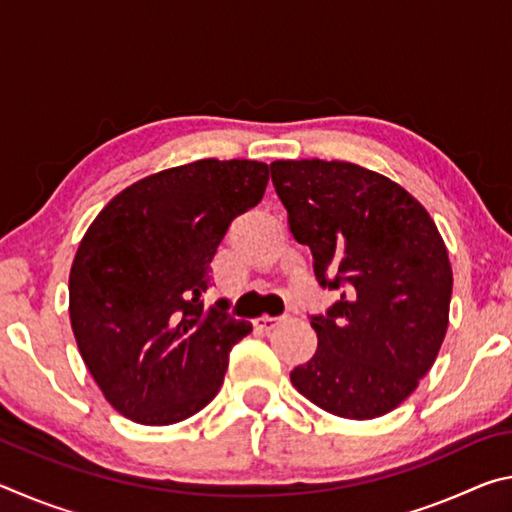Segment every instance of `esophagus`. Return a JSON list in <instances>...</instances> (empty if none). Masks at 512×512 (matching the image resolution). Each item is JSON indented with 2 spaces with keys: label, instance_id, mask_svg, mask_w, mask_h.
<instances>
[{
  "label": "esophagus",
  "instance_id": "34e87169",
  "mask_svg": "<svg viewBox=\"0 0 512 512\" xmlns=\"http://www.w3.org/2000/svg\"><path fill=\"white\" fill-rule=\"evenodd\" d=\"M287 318H289V316H277V318H273V316H262V318L255 320V327L262 329V332H271V329H275L277 325L284 323V320H287Z\"/></svg>",
  "mask_w": 512,
  "mask_h": 512
}]
</instances>
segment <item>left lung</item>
I'll list each match as a JSON object with an SVG mask.
<instances>
[{
	"mask_svg": "<svg viewBox=\"0 0 512 512\" xmlns=\"http://www.w3.org/2000/svg\"><path fill=\"white\" fill-rule=\"evenodd\" d=\"M275 192L323 289L318 350L293 368L298 391L327 413L379 418L409 397L443 345L452 266L429 212L393 180L339 160H277Z\"/></svg>",
	"mask_w": 512,
	"mask_h": 512,
	"instance_id": "8db88e82",
	"label": "left lung"
}]
</instances>
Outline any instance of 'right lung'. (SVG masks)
Instances as JSON below:
<instances>
[{
    "label": "right lung",
    "instance_id": "add662e5",
    "mask_svg": "<svg viewBox=\"0 0 512 512\" xmlns=\"http://www.w3.org/2000/svg\"><path fill=\"white\" fill-rule=\"evenodd\" d=\"M268 164L198 160L126 187L85 232L69 318L85 366L115 409L173 424L214 400L232 345L253 325L205 309L230 223L262 201Z\"/></svg>",
    "mask_w": 512,
    "mask_h": 512
}]
</instances>
